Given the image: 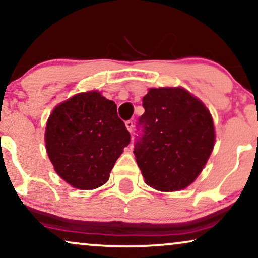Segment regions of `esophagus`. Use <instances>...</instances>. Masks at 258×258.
I'll return each instance as SVG.
<instances>
[{"instance_id": "34e87169", "label": "esophagus", "mask_w": 258, "mask_h": 258, "mask_svg": "<svg viewBox=\"0 0 258 258\" xmlns=\"http://www.w3.org/2000/svg\"><path fill=\"white\" fill-rule=\"evenodd\" d=\"M125 126H126V128L130 132H132V130H133V121H131V120H128V121L125 122Z\"/></svg>"}]
</instances>
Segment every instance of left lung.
<instances>
[{
	"label": "left lung",
	"instance_id": "1",
	"mask_svg": "<svg viewBox=\"0 0 258 258\" xmlns=\"http://www.w3.org/2000/svg\"><path fill=\"white\" fill-rule=\"evenodd\" d=\"M142 136L135 145L146 184L161 191L193 183L210 158L213 119L200 100L183 88H151L143 97Z\"/></svg>",
	"mask_w": 258,
	"mask_h": 258
}]
</instances>
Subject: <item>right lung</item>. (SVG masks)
<instances>
[{
	"label": "right lung",
	"mask_w": 258,
	"mask_h": 258,
	"mask_svg": "<svg viewBox=\"0 0 258 258\" xmlns=\"http://www.w3.org/2000/svg\"><path fill=\"white\" fill-rule=\"evenodd\" d=\"M131 136L116 105L96 90L80 93L52 110L45 143L54 170L74 188L105 184Z\"/></svg>",
	"instance_id": "1"
}]
</instances>
